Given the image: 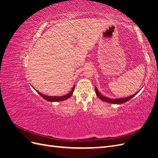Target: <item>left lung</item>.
<instances>
[{"label":"left lung","instance_id":"1","mask_svg":"<svg viewBox=\"0 0 158 158\" xmlns=\"http://www.w3.org/2000/svg\"><path fill=\"white\" fill-rule=\"evenodd\" d=\"M95 93H96V95H98V96L101 99L102 101L103 102H108V103H114V104H121V103H125L126 102H128L131 99H132L134 96H135V95H136L138 92H139V90L138 92H137L136 93H135V94H133L132 95H130V96L128 97H127V98H116V99H111V98H109L107 97H106L104 96V95H103L102 94H100L99 92V91L98 90L97 88L95 87Z\"/></svg>","mask_w":158,"mask_h":158}]
</instances>
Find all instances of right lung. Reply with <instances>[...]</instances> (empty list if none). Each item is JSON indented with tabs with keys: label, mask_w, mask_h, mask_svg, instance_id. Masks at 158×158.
<instances>
[{
	"label": "right lung",
	"mask_w": 158,
	"mask_h": 158,
	"mask_svg": "<svg viewBox=\"0 0 158 158\" xmlns=\"http://www.w3.org/2000/svg\"><path fill=\"white\" fill-rule=\"evenodd\" d=\"M74 88H75V85H74L73 89H72V90L68 94L63 95V96H49V95H45L44 94L40 93V92H38V91L36 89H35V91L41 95L43 98L47 100V101H48V102H62V101H64V100L69 99L71 96V95H73V92L74 90Z\"/></svg>",
	"instance_id": "add662e5"
}]
</instances>
